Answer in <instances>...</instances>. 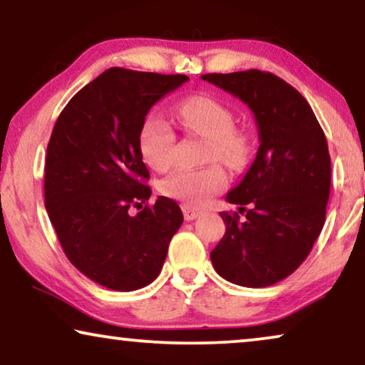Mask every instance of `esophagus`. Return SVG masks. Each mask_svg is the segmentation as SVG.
<instances>
[{"label": "esophagus", "instance_id": "1", "mask_svg": "<svg viewBox=\"0 0 365 365\" xmlns=\"http://www.w3.org/2000/svg\"><path fill=\"white\" fill-rule=\"evenodd\" d=\"M182 212H183V217H185V220H187V222H192V220L198 218L200 215L203 213L200 208L192 207V205H187V203L182 205Z\"/></svg>", "mask_w": 365, "mask_h": 365}]
</instances>
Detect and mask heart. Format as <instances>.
<instances>
[{
    "label": "heart",
    "instance_id": "obj_1",
    "mask_svg": "<svg viewBox=\"0 0 365 365\" xmlns=\"http://www.w3.org/2000/svg\"><path fill=\"white\" fill-rule=\"evenodd\" d=\"M177 119L185 129L208 140L205 162H220L238 167L246 155V137L235 130V117L223 102L210 96H193L182 101L175 109ZM175 133L172 125L157 114H150L138 130V150L143 162L157 172H165L173 162ZM227 187L222 168L210 165L198 170H177L160 185L168 198L198 207L212 195Z\"/></svg>",
    "mask_w": 365,
    "mask_h": 365
}]
</instances>
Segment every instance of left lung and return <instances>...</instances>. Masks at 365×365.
Here are the masks:
<instances>
[{"mask_svg": "<svg viewBox=\"0 0 365 365\" xmlns=\"http://www.w3.org/2000/svg\"><path fill=\"white\" fill-rule=\"evenodd\" d=\"M202 79L250 107L259 138L253 163L227 195L246 215L222 213L227 232L210 253L213 268L240 286L279 283L299 268L324 227L331 192L326 135L307 101L278 76L251 69Z\"/></svg>", "mask_w": 365, "mask_h": 365, "instance_id": "8db88e82", "label": "left lung"}]
</instances>
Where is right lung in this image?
<instances>
[{"mask_svg":"<svg viewBox=\"0 0 365 365\" xmlns=\"http://www.w3.org/2000/svg\"><path fill=\"white\" fill-rule=\"evenodd\" d=\"M188 76L110 68L68 102L51 133L44 205L66 256L82 274L114 291H135L160 273L182 227L178 205L152 190L138 150L150 107Z\"/></svg>","mask_w":365,"mask_h":365,"instance_id":"1","label":"right lung"}]
</instances>
